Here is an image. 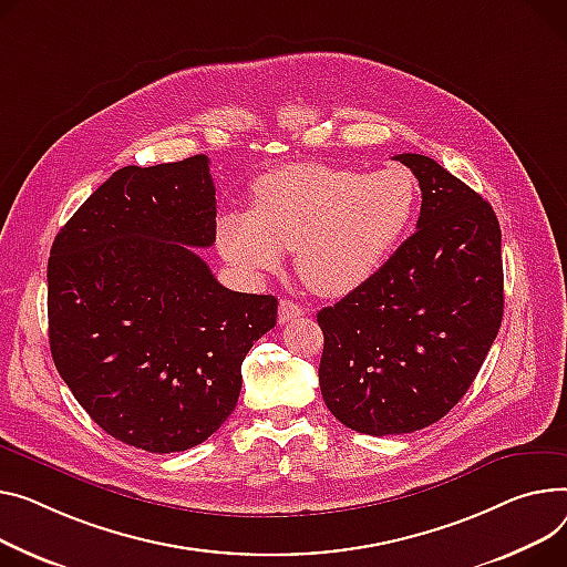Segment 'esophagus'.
Segmentation results:
<instances>
[{
	"instance_id": "obj_1",
	"label": "esophagus",
	"mask_w": 567,
	"mask_h": 567,
	"mask_svg": "<svg viewBox=\"0 0 567 567\" xmlns=\"http://www.w3.org/2000/svg\"><path fill=\"white\" fill-rule=\"evenodd\" d=\"M303 315H306V310L300 308L298 303H293V300H289V298L280 300V306H278V321L280 323H289V321L303 317Z\"/></svg>"
}]
</instances>
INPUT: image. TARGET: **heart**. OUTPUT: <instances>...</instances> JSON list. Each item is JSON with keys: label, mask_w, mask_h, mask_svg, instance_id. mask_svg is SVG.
I'll use <instances>...</instances> for the list:
<instances>
[{"label": "heart", "mask_w": 567, "mask_h": 567, "mask_svg": "<svg viewBox=\"0 0 567 567\" xmlns=\"http://www.w3.org/2000/svg\"><path fill=\"white\" fill-rule=\"evenodd\" d=\"M417 209V182L401 166L373 173L291 164L264 173L252 209L218 218L220 255L248 276L296 269L321 296H347L381 271Z\"/></svg>", "instance_id": "b5f03b06"}]
</instances>
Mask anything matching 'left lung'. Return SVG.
I'll list each match as a JSON object with an SVG mask.
<instances>
[{
	"mask_svg": "<svg viewBox=\"0 0 567 567\" xmlns=\"http://www.w3.org/2000/svg\"><path fill=\"white\" fill-rule=\"evenodd\" d=\"M396 159L420 179L417 230L371 280L317 315L328 410L379 437L442 420L474 383L504 315L493 207L431 157Z\"/></svg>",
	"mask_w": 567,
	"mask_h": 567,
	"instance_id": "obj_1",
	"label": "left lung"
}]
</instances>
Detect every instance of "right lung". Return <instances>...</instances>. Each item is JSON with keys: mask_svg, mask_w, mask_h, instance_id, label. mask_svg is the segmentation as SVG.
Segmentation results:
<instances>
[{"mask_svg": "<svg viewBox=\"0 0 567 567\" xmlns=\"http://www.w3.org/2000/svg\"><path fill=\"white\" fill-rule=\"evenodd\" d=\"M205 155L125 166L74 212L48 261L50 351L91 420L173 454L230 417L241 362L278 298L223 287L196 248L216 241Z\"/></svg>", "mask_w": 567, "mask_h": 567, "instance_id": "obj_1", "label": "right lung"}]
</instances>
